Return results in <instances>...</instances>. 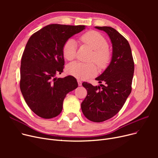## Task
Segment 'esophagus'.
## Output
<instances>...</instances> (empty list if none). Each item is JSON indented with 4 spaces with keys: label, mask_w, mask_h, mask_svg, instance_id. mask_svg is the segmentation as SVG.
I'll return each mask as SVG.
<instances>
[{
    "label": "esophagus",
    "mask_w": 158,
    "mask_h": 158,
    "mask_svg": "<svg viewBox=\"0 0 158 158\" xmlns=\"http://www.w3.org/2000/svg\"><path fill=\"white\" fill-rule=\"evenodd\" d=\"M77 82H78V85H79V86L82 85V82H81V81H80V80H77Z\"/></svg>",
    "instance_id": "obj_1"
}]
</instances>
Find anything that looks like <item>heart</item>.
I'll return each instance as SVG.
<instances>
[{
	"instance_id": "heart-1",
	"label": "heart",
	"mask_w": 158,
	"mask_h": 158,
	"mask_svg": "<svg viewBox=\"0 0 158 158\" xmlns=\"http://www.w3.org/2000/svg\"><path fill=\"white\" fill-rule=\"evenodd\" d=\"M81 40L88 45L94 52L92 60L101 68H104L108 63L110 59V53L108 51V43L106 39L100 33L90 31L82 36ZM77 43L73 38L66 41L63 47V54L65 59L71 61L76 56ZM67 72L71 76L78 79H87L97 73V67L93 63H82L74 61L67 66Z\"/></svg>"
}]
</instances>
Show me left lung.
Returning a JSON list of instances; mask_svg holds the SVG:
<instances>
[{"instance_id": "obj_1", "label": "left lung", "mask_w": 158, "mask_h": 158, "mask_svg": "<svg viewBox=\"0 0 158 158\" xmlns=\"http://www.w3.org/2000/svg\"><path fill=\"white\" fill-rule=\"evenodd\" d=\"M106 32L111 40V60L103 73L95 80L104 85L93 86L82 82L87 96L81 103L85 117L94 122L108 120L117 114L131 92L135 64L128 41L111 27H95Z\"/></svg>"}]
</instances>
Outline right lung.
Wrapping results in <instances>:
<instances>
[{
	"instance_id": "right-lung-1",
	"label": "right lung",
	"mask_w": 158,
	"mask_h": 158,
	"mask_svg": "<svg viewBox=\"0 0 158 158\" xmlns=\"http://www.w3.org/2000/svg\"><path fill=\"white\" fill-rule=\"evenodd\" d=\"M85 28L51 24L29 39L22 57L20 88L29 108L39 117L48 119L59 115L66 94L77 88L74 77L56 76L64 68V44Z\"/></svg>"
}]
</instances>
